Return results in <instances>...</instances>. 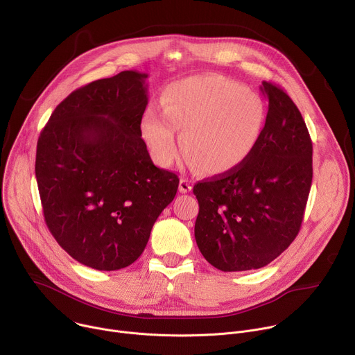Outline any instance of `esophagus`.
<instances>
[{
	"label": "esophagus",
	"instance_id": "obj_1",
	"mask_svg": "<svg viewBox=\"0 0 355 355\" xmlns=\"http://www.w3.org/2000/svg\"><path fill=\"white\" fill-rule=\"evenodd\" d=\"M192 189V182L187 178H181L180 180V192H182V194H187V192H189Z\"/></svg>",
	"mask_w": 355,
	"mask_h": 355
}]
</instances>
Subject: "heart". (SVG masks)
I'll list each match as a JSON object with an SVG mask.
<instances>
[{
  "label": "heart",
  "instance_id": "heart-1",
  "mask_svg": "<svg viewBox=\"0 0 355 355\" xmlns=\"http://www.w3.org/2000/svg\"><path fill=\"white\" fill-rule=\"evenodd\" d=\"M266 123V106L256 92L215 75L191 76L168 85L163 109L150 106L141 116V135L159 166H171L184 153L201 171L230 173L250 157Z\"/></svg>",
  "mask_w": 355,
  "mask_h": 355
}]
</instances>
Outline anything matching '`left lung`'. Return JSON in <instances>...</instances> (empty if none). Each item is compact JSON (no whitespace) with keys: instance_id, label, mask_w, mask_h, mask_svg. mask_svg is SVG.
Returning <instances> with one entry per match:
<instances>
[{"instance_id":"8db88e82","label":"left lung","mask_w":355,"mask_h":355,"mask_svg":"<svg viewBox=\"0 0 355 355\" xmlns=\"http://www.w3.org/2000/svg\"><path fill=\"white\" fill-rule=\"evenodd\" d=\"M262 139L238 168L194 185L196 241L222 272L259 269L300 231L313 178V144L293 101L270 82Z\"/></svg>"}]
</instances>
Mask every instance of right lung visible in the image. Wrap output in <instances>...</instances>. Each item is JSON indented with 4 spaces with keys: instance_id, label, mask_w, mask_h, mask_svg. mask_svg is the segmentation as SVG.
I'll return each mask as SVG.
<instances>
[{
    "instance_id": "add662e5",
    "label": "right lung",
    "mask_w": 355,
    "mask_h": 355,
    "mask_svg": "<svg viewBox=\"0 0 355 355\" xmlns=\"http://www.w3.org/2000/svg\"><path fill=\"white\" fill-rule=\"evenodd\" d=\"M147 73L94 80L59 103L38 139L35 175L56 242L96 270L139 259L178 177L154 166L141 139Z\"/></svg>"
}]
</instances>
